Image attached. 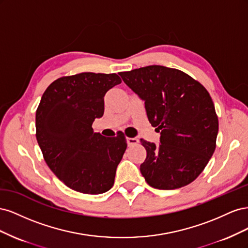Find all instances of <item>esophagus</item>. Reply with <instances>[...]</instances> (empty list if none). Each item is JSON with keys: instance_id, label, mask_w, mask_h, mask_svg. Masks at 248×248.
<instances>
[{"instance_id": "obj_1", "label": "esophagus", "mask_w": 248, "mask_h": 248, "mask_svg": "<svg viewBox=\"0 0 248 248\" xmlns=\"http://www.w3.org/2000/svg\"><path fill=\"white\" fill-rule=\"evenodd\" d=\"M139 142V140L136 138H127V144L128 146H134Z\"/></svg>"}]
</instances>
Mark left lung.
<instances>
[{"mask_svg":"<svg viewBox=\"0 0 248 248\" xmlns=\"http://www.w3.org/2000/svg\"><path fill=\"white\" fill-rule=\"evenodd\" d=\"M119 74L145 101L149 122L160 132L159 145L140 139L147 151L142 177L156 189L188 185L216 148L218 118L209 92L185 72L159 65Z\"/></svg>","mask_w":248,"mask_h":248,"instance_id":"left-lung-1","label":"left lung"}]
</instances>
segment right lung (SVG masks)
<instances>
[{"mask_svg":"<svg viewBox=\"0 0 248 248\" xmlns=\"http://www.w3.org/2000/svg\"><path fill=\"white\" fill-rule=\"evenodd\" d=\"M116 73L81 72L47 87L36 110V139L51 171L69 188L100 194L115 182L127 148L122 131L106 138L92 124L104 112V95L121 84Z\"/></svg>","mask_w":248,"mask_h":248,"instance_id":"right-lung-1","label":"right lung"}]
</instances>
